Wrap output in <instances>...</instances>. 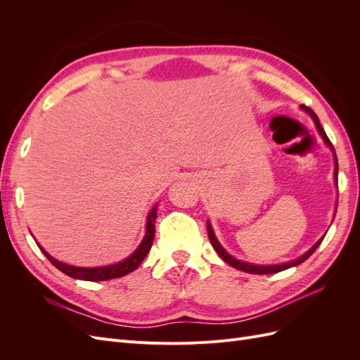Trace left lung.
Segmentation results:
<instances>
[{"mask_svg":"<svg viewBox=\"0 0 360 360\" xmlns=\"http://www.w3.org/2000/svg\"><path fill=\"white\" fill-rule=\"evenodd\" d=\"M300 108L303 111H307L311 117H312V120H314V123H315V126H317V130H319V134L321 135V138H323V141L326 143V146H329L332 150H333V156H335V181H336V184H338V159H336V155H335V148H333V146H332V143H330V139L328 138V135H326V132H324V129L321 127V124H320V122H319V117H317V114H315L309 106H304V105H300ZM207 233H209V238H210V243H212V246L214 248V250L217 252V255H219L225 263H228L230 266H233L234 269H237V270H242V271H246V274H254V275H269V274H278V271H281V270H285V269H290V267H294V266H299L300 263H303L304 259H308L312 254H314V250L317 249L319 246H320V243L323 242V237L320 238V240L315 243L307 254H303L302 257H299L297 259H292V261H288V263H284V264H275V266H258V264H250V263H245V261H238V259H236L234 257H231L230 254L226 252V250L221 246V243L217 242V238H216V236H214V233H213V228H212V225H210V222H207Z\"/></svg>","mask_w":360,"mask_h":360,"instance_id":"1","label":"left lung"}]
</instances>
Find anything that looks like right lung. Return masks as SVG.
Instances as JSON below:
<instances>
[{
  "label": "right lung",
  "mask_w": 360,
  "mask_h": 360,
  "mask_svg": "<svg viewBox=\"0 0 360 360\" xmlns=\"http://www.w3.org/2000/svg\"><path fill=\"white\" fill-rule=\"evenodd\" d=\"M158 216V205H155L151 212L147 216V226H146V236L143 238V242L138 246L135 252L127 257L126 259L120 261L117 264L112 266H103V267H75L64 264L61 261H57L56 258H52L45 249H43L40 245L39 248L41 249V252L45 254V257L51 261V263L56 266L58 270H61L63 274H66L68 276L73 279H82V281H108V279H115V278H122L130 271H134L143 259L147 257L148 250L153 245V238H155V221Z\"/></svg>",
  "instance_id": "add662e5"
}]
</instances>
